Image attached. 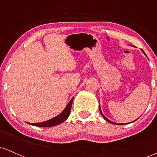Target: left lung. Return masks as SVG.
I'll list each match as a JSON object with an SVG mask.
<instances>
[{"label": "left lung", "mask_w": 157, "mask_h": 157, "mask_svg": "<svg viewBox=\"0 0 157 157\" xmlns=\"http://www.w3.org/2000/svg\"><path fill=\"white\" fill-rule=\"evenodd\" d=\"M141 51H142V52H143V54H144V55H145V56H146V55H145V52H144L143 50L141 49ZM146 57H147V56H146ZM100 113H101L102 117L104 118V120H106V121H107L108 122H109V123H111V124H113V125H125V124H128V123H129V122H128V123H116V122H112V121H111V120H109V119H107V118H106L104 116V114H103V113H102V111H101V109H100ZM137 119H138V118H137ZM137 119H136V120H137ZM136 120H134V121H133V122H135V121H136Z\"/></svg>", "instance_id": "1"}]
</instances>
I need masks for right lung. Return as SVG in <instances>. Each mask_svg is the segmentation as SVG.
I'll return each instance as SVG.
<instances>
[{
  "label": "right lung",
  "mask_w": 157,
  "mask_h": 157,
  "mask_svg": "<svg viewBox=\"0 0 157 157\" xmlns=\"http://www.w3.org/2000/svg\"><path fill=\"white\" fill-rule=\"evenodd\" d=\"M74 100V97L71 98L70 102H68V105L66 106L63 111L61 112L60 114L56 116L55 117L48 120L47 121L42 122H37V123H29L32 125L37 126V127H53V126L57 125L59 124H61L62 122L66 121L67 120L68 116H69L70 112H71V105H72V102Z\"/></svg>",
  "instance_id": "right-lung-1"
}]
</instances>
